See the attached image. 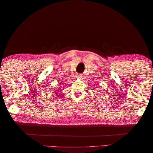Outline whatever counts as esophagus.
<instances>
[{
	"label": "esophagus",
	"mask_w": 153,
	"mask_h": 153,
	"mask_svg": "<svg viewBox=\"0 0 153 153\" xmlns=\"http://www.w3.org/2000/svg\"><path fill=\"white\" fill-rule=\"evenodd\" d=\"M76 77H77L78 78H81L82 77V76L81 75H80V74H78V75H76Z\"/></svg>",
	"instance_id": "1"
}]
</instances>
